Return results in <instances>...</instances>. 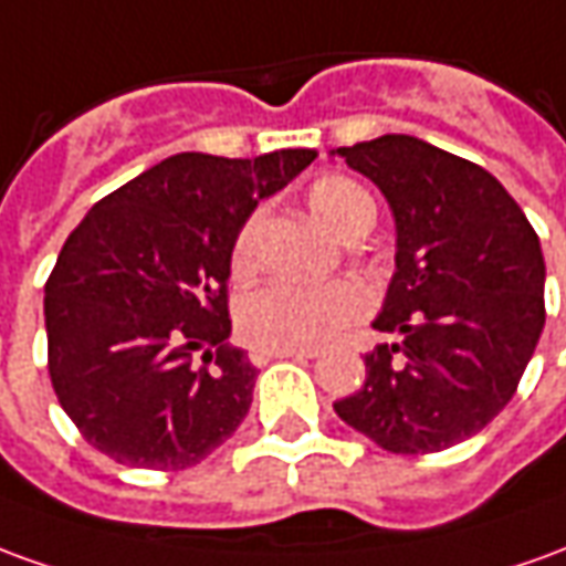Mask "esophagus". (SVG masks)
<instances>
[{
    "mask_svg": "<svg viewBox=\"0 0 566 566\" xmlns=\"http://www.w3.org/2000/svg\"><path fill=\"white\" fill-rule=\"evenodd\" d=\"M318 352L315 349H254L251 352V361L254 365H270V361H275V358H315Z\"/></svg>",
    "mask_w": 566,
    "mask_h": 566,
    "instance_id": "34e87169",
    "label": "esophagus"
}]
</instances>
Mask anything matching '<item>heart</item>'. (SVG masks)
I'll list each match as a JSON object with an SVG mask.
<instances>
[{
  "instance_id": "1",
  "label": "heart",
  "mask_w": 566,
  "mask_h": 566,
  "mask_svg": "<svg viewBox=\"0 0 566 566\" xmlns=\"http://www.w3.org/2000/svg\"><path fill=\"white\" fill-rule=\"evenodd\" d=\"M310 214L334 235L358 223H374V201L349 177H322L306 192ZM232 270H251V223L232 248ZM370 310V291L355 279L337 282H272L239 310V327L248 343L263 349H318L337 339L352 322Z\"/></svg>"
}]
</instances>
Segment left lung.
<instances>
[{
	"mask_svg": "<svg viewBox=\"0 0 566 566\" xmlns=\"http://www.w3.org/2000/svg\"><path fill=\"white\" fill-rule=\"evenodd\" d=\"M386 196L395 272L365 386L337 417L392 453H434L478 434L517 389L545 324V260L505 187L410 134L331 149ZM402 358H397V352Z\"/></svg>",
	"mask_w": 566,
	"mask_h": 566,
	"instance_id": "left-lung-1",
	"label": "left lung"
}]
</instances>
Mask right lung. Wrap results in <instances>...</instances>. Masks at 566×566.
Masks as SVG:
<instances>
[{
    "mask_svg": "<svg viewBox=\"0 0 566 566\" xmlns=\"http://www.w3.org/2000/svg\"><path fill=\"white\" fill-rule=\"evenodd\" d=\"M315 149L256 159L180 153L91 208L45 284L49 374L91 448L134 469H187L251 410L256 367L232 349L239 232Z\"/></svg>",
    "mask_w": 566,
    "mask_h": 566,
    "instance_id": "1",
    "label": "right lung"
}]
</instances>
